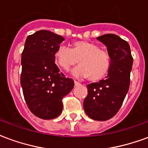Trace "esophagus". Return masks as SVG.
Listing matches in <instances>:
<instances>
[{
    "instance_id": "34e87169",
    "label": "esophagus",
    "mask_w": 148,
    "mask_h": 148,
    "mask_svg": "<svg viewBox=\"0 0 148 148\" xmlns=\"http://www.w3.org/2000/svg\"><path fill=\"white\" fill-rule=\"evenodd\" d=\"M74 85H75V86H76L80 85V83H79V82H76V81H74Z\"/></svg>"
}]
</instances>
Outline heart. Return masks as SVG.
Returning <instances> with one entry per match:
<instances>
[{"label": "heart", "mask_w": 148, "mask_h": 148, "mask_svg": "<svg viewBox=\"0 0 148 148\" xmlns=\"http://www.w3.org/2000/svg\"><path fill=\"white\" fill-rule=\"evenodd\" d=\"M56 63L64 71H69L78 60L79 66L72 71L76 77L98 82L108 74L112 64L111 56L106 50L100 48L96 42L78 40L72 43V47L60 46L55 53Z\"/></svg>", "instance_id": "obj_1"}]
</instances>
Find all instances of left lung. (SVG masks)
Listing matches in <instances>:
<instances>
[{
	"label": "left lung",
	"mask_w": 148,
	"mask_h": 148,
	"mask_svg": "<svg viewBox=\"0 0 148 148\" xmlns=\"http://www.w3.org/2000/svg\"><path fill=\"white\" fill-rule=\"evenodd\" d=\"M97 39L106 46L111 56V68L105 79L87 85L88 95L83 107L89 117L105 121L121 109L129 89L133 58L128 42L116 35L106 34Z\"/></svg>",
	"instance_id": "8db88e82"
}]
</instances>
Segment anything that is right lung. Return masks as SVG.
Wrapping results in <instances>:
<instances>
[{
  "label": "right lung",
  "mask_w": 148,
  "mask_h": 148,
  "mask_svg": "<svg viewBox=\"0 0 148 148\" xmlns=\"http://www.w3.org/2000/svg\"><path fill=\"white\" fill-rule=\"evenodd\" d=\"M64 38L47 30L28 36L21 55V84L27 107L43 120L57 117L62 111V97L74 88L55 63V53Z\"/></svg>",
  "instance_id": "add662e5"
}]
</instances>
